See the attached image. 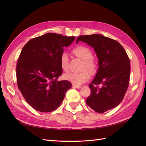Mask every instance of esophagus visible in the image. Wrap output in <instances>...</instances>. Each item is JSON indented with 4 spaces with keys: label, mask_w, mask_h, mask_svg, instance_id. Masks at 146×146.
I'll return each instance as SVG.
<instances>
[{
    "label": "esophagus",
    "mask_w": 146,
    "mask_h": 146,
    "mask_svg": "<svg viewBox=\"0 0 146 146\" xmlns=\"http://www.w3.org/2000/svg\"><path fill=\"white\" fill-rule=\"evenodd\" d=\"M72 85H73V87H75L76 88H78V89L81 88V87H82V86H80V85H75V84H73Z\"/></svg>",
    "instance_id": "obj_1"
}]
</instances>
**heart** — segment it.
<instances>
[{
    "label": "heart",
    "instance_id": "obj_1",
    "mask_svg": "<svg viewBox=\"0 0 146 146\" xmlns=\"http://www.w3.org/2000/svg\"><path fill=\"white\" fill-rule=\"evenodd\" d=\"M73 54L76 57L83 61L81 70L80 73H70L65 75V80L70 81L73 84L80 85L86 82L90 78V75H94L97 73V64L92 58L93 53L88 48L83 46H79L72 50ZM61 69L65 72L69 70V58L66 53L62 54L60 59Z\"/></svg>",
    "mask_w": 146,
    "mask_h": 146
}]
</instances>
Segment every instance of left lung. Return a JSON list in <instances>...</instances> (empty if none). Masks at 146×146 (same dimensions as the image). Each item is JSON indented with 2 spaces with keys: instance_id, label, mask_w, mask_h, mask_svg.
<instances>
[{
  "instance_id": "1",
  "label": "left lung",
  "mask_w": 146,
  "mask_h": 146,
  "mask_svg": "<svg viewBox=\"0 0 146 146\" xmlns=\"http://www.w3.org/2000/svg\"><path fill=\"white\" fill-rule=\"evenodd\" d=\"M78 41L94 48L98 60L97 72L89 85L91 94L86 104L98 113L112 109L122 101L128 88L131 73L128 56L119 42L101 35L80 36L76 44Z\"/></svg>"
}]
</instances>
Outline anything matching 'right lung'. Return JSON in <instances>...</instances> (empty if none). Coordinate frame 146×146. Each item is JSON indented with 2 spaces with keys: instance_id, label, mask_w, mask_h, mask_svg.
I'll return each instance as SVG.
<instances>
[{
  "instance_id": "obj_1",
  "label": "right lung",
  "mask_w": 146,
  "mask_h": 146,
  "mask_svg": "<svg viewBox=\"0 0 146 146\" xmlns=\"http://www.w3.org/2000/svg\"><path fill=\"white\" fill-rule=\"evenodd\" d=\"M75 39L46 33L31 39L22 49L16 66L17 83L26 102L36 110H56L71 87L70 82L58 78L63 73L60 59L64 48Z\"/></svg>"
}]
</instances>
